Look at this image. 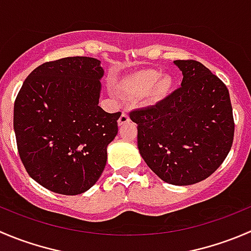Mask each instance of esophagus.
<instances>
[{
    "label": "esophagus",
    "instance_id": "34e87169",
    "mask_svg": "<svg viewBox=\"0 0 251 251\" xmlns=\"http://www.w3.org/2000/svg\"><path fill=\"white\" fill-rule=\"evenodd\" d=\"M128 123H130V116H128V114H126V113L121 114L120 119L118 120L119 126H123V125H125V124H128Z\"/></svg>",
    "mask_w": 251,
    "mask_h": 251
}]
</instances>
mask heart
Returning <instances> with one entry per match:
<instances>
[{
  "label": "heart",
  "instance_id": "1",
  "mask_svg": "<svg viewBox=\"0 0 251 251\" xmlns=\"http://www.w3.org/2000/svg\"><path fill=\"white\" fill-rule=\"evenodd\" d=\"M170 87L172 81L169 77H160V74L155 70H141L119 82V89L126 97L138 98L150 91L148 99L151 101L164 98L169 93Z\"/></svg>",
  "mask_w": 251,
  "mask_h": 251
}]
</instances>
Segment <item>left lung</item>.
Returning <instances> with one entry per match:
<instances>
[{
  "mask_svg": "<svg viewBox=\"0 0 251 251\" xmlns=\"http://www.w3.org/2000/svg\"><path fill=\"white\" fill-rule=\"evenodd\" d=\"M181 87L155 105L137 109L141 157L172 185H193L217 170L234 136L232 104L226 84L201 62L176 60Z\"/></svg>",
  "mask_w": 251,
  "mask_h": 251,
  "instance_id": "obj_1",
  "label": "left lung"
}]
</instances>
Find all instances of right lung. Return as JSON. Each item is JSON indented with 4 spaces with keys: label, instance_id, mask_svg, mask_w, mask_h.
Segmentation results:
<instances>
[{
    "label": "right lung",
    "instance_id": "1",
    "mask_svg": "<svg viewBox=\"0 0 251 251\" xmlns=\"http://www.w3.org/2000/svg\"><path fill=\"white\" fill-rule=\"evenodd\" d=\"M104 69L86 56L36 67L14 101L17 147L31 179L61 195H78L100 177L121 113L99 106Z\"/></svg>",
    "mask_w": 251,
    "mask_h": 251
}]
</instances>
